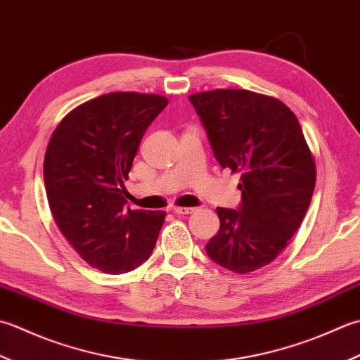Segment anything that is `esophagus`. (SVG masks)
Returning a JSON list of instances; mask_svg holds the SVG:
<instances>
[{"label": "esophagus", "mask_w": 360, "mask_h": 360, "mask_svg": "<svg viewBox=\"0 0 360 360\" xmlns=\"http://www.w3.org/2000/svg\"><path fill=\"white\" fill-rule=\"evenodd\" d=\"M194 211L195 208H191V207H174L175 214H191V212Z\"/></svg>", "instance_id": "esophagus-1"}]
</instances>
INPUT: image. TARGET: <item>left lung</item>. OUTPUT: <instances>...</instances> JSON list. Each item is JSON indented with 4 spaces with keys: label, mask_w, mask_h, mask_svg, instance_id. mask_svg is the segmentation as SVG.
Here are the masks:
<instances>
[{
    "label": "left lung",
    "mask_w": 360,
    "mask_h": 360,
    "mask_svg": "<svg viewBox=\"0 0 360 360\" xmlns=\"http://www.w3.org/2000/svg\"><path fill=\"white\" fill-rule=\"evenodd\" d=\"M224 169L240 172L238 210L216 208L221 229L207 244L224 269L248 274L272 262L297 233L315 188L302 126L280 99L248 90L189 96Z\"/></svg>",
    "instance_id": "obj_1"
}]
</instances>
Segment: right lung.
<instances>
[{
  "label": "right lung",
  "instance_id": "add662e5",
  "mask_svg": "<svg viewBox=\"0 0 360 360\" xmlns=\"http://www.w3.org/2000/svg\"><path fill=\"white\" fill-rule=\"evenodd\" d=\"M166 105L160 94H102L71 110L49 139L43 179L51 212L80 258L101 272H130L157 244L166 212L124 208V180Z\"/></svg>",
  "mask_w": 360,
  "mask_h": 360
}]
</instances>
